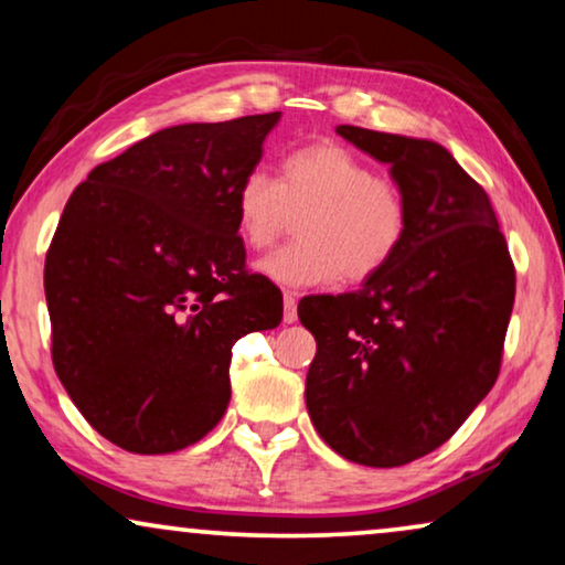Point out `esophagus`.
Here are the masks:
<instances>
[{"label": "esophagus", "mask_w": 565, "mask_h": 565, "mask_svg": "<svg viewBox=\"0 0 565 565\" xmlns=\"http://www.w3.org/2000/svg\"><path fill=\"white\" fill-rule=\"evenodd\" d=\"M282 321L285 323H296L298 321V300H296V292H292V290L282 292Z\"/></svg>", "instance_id": "esophagus-1"}]
</instances>
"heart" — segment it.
I'll return each instance as SVG.
<instances>
[{
    "label": "heart",
    "instance_id": "obj_1",
    "mask_svg": "<svg viewBox=\"0 0 565 565\" xmlns=\"http://www.w3.org/2000/svg\"><path fill=\"white\" fill-rule=\"evenodd\" d=\"M234 215L249 249H267L300 215V242L259 259L257 273L285 288H316L342 275L362 282L381 273L406 236L408 203L396 180L373 174L344 146L321 141L288 153L277 182L246 174Z\"/></svg>",
    "mask_w": 565,
    "mask_h": 565
}]
</instances>
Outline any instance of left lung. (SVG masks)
I'll list each match as a JSON object with an SVG mask.
<instances>
[{"instance_id": "obj_1", "label": "left lung", "mask_w": 565, "mask_h": 565, "mask_svg": "<svg viewBox=\"0 0 565 565\" xmlns=\"http://www.w3.org/2000/svg\"><path fill=\"white\" fill-rule=\"evenodd\" d=\"M337 134L391 167L408 226L360 290L300 300L316 337L306 406L342 458L396 468L447 443L497 383L514 265L489 195L445 146L358 126Z\"/></svg>"}]
</instances>
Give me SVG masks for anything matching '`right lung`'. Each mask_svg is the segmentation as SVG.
Returning <instances> with one entry per match:
<instances>
[{
	"instance_id": "right-lung-1",
	"label": "right lung",
	"mask_w": 565,
	"mask_h": 565,
	"mask_svg": "<svg viewBox=\"0 0 565 565\" xmlns=\"http://www.w3.org/2000/svg\"><path fill=\"white\" fill-rule=\"evenodd\" d=\"M280 113L157 130L72 192L45 257L53 367L84 419L138 455L203 439L231 347L282 296L244 269L234 195Z\"/></svg>"
}]
</instances>
